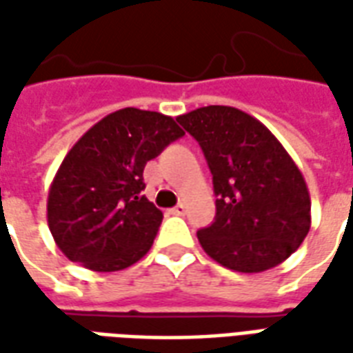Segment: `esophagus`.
<instances>
[{
    "label": "esophagus",
    "instance_id": "obj_1",
    "mask_svg": "<svg viewBox=\"0 0 353 353\" xmlns=\"http://www.w3.org/2000/svg\"><path fill=\"white\" fill-rule=\"evenodd\" d=\"M185 210H187V208H185V204H177V206L172 208L170 212H172V214H174V215H183Z\"/></svg>",
    "mask_w": 353,
    "mask_h": 353
}]
</instances>
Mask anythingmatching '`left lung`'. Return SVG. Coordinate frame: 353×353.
I'll use <instances>...</instances> for the list:
<instances>
[{
    "mask_svg": "<svg viewBox=\"0 0 353 353\" xmlns=\"http://www.w3.org/2000/svg\"><path fill=\"white\" fill-rule=\"evenodd\" d=\"M199 141L214 176L215 221L196 232L202 250L236 272H265L288 259L310 230L301 170L255 117L208 105L177 117Z\"/></svg>",
    "mask_w": 353,
    "mask_h": 353,
    "instance_id": "left-lung-1",
    "label": "left lung"
}]
</instances>
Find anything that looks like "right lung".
Returning a JSON list of instances; mask_svg holds the SVG:
<instances>
[{"mask_svg": "<svg viewBox=\"0 0 353 353\" xmlns=\"http://www.w3.org/2000/svg\"><path fill=\"white\" fill-rule=\"evenodd\" d=\"M181 136L176 119L136 108L109 113L81 136L47 200L50 234L68 259L115 272L151 250L162 212L141 192L143 168Z\"/></svg>", "mask_w": 353, "mask_h": 353, "instance_id": "1", "label": "right lung"}]
</instances>
